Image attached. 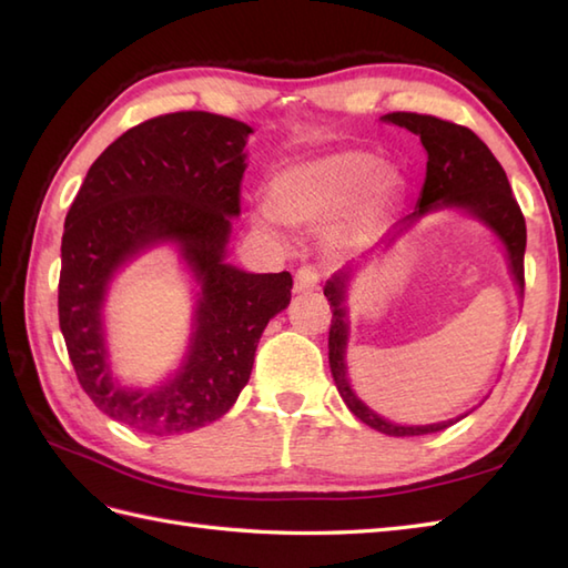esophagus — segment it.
<instances>
[{
    "instance_id": "esophagus-1",
    "label": "esophagus",
    "mask_w": 568,
    "mask_h": 568,
    "mask_svg": "<svg viewBox=\"0 0 568 568\" xmlns=\"http://www.w3.org/2000/svg\"><path fill=\"white\" fill-rule=\"evenodd\" d=\"M320 287V273L315 265H303L295 273V293H312Z\"/></svg>"
}]
</instances>
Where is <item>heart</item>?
<instances>
[{
    "label": "heart",
    "instance_id": "b5f03b06",
    "mask_svg": "<svg viewBox=\"0 0 568 568\" xmlns=\"http://www.w3.org/2000/svg\"><path fill=\"white\" fill-rule=\"evenodd\" d=\"M400 175L378 165L368 151L346 149L295 161L268 183V210L287 226H317L329 222L354 200L356 222H368L393 204Z\"/></svg>",
    "mask_w": 568,
    "mask_h": 568
}]
</instances>
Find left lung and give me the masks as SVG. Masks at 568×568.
Instances as JSON below:
<instances>
[{
    "label": "left lung",
    "instance_id": "left-lung-1",
    "mask_svg": "<svg viewBox=\"0 0 568 568\" xmlns=\"http://www.w3.org/2000/svg\"><path fill=\"white\" fill-rule=\"evenodd\" d=\"M381 122L407 129L413 131L415 136H419L422 146L427 151V175L425 185L419 190L415 212L393 224L388 229V234H385L368 253H361L358 258L342 265V268L329 277L327 285H324V297L329 300L334 315L329 327V368L342 400L361 422H364V425L381 434H388V437H419V434H432L452 427L468 413L444 422H432V425H400V422L385 419L376 409H371L361 400L352 381H348L346 368V346L348 336H352L348 291H352L356 273H361L364 263L388 251L397 239L407 234L409 229L425 220V216L437 212H464L484 224L488 232L500 241L505 258H508L513 283L517 287V295L523 297L527 229L525 216L513 197L508 175H505L503 165L496 161V155L490 153V149L474 134V131L444 122V119L437 116L413 112L385 114L381 116Z\"/></svg>",
    "mask_w": 568,
    "mask_h": 568
}]
</instances>
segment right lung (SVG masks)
I'll use <instances>...</instances> for the list:
<instances>
[{"label":"right lung","instance_id":"add662e5","mask_svg":"<svg viewBox=\"0 0 568 568\" xmlns=\"http://www.w3.org/2000/svg\"><path fill=\"white\" fill-rule=\"evenodd\" d=\"M251 134L210 112L149 119L104 149L70 204L60 332L90 400L141 434L178 437L226 415L251 378L265 324L291 305V273H246L226 261ZM161 245L191 275V336L179 368L143 389L113 373L105 297L129 262Z\"/></svg>","mask_w":568,"mask_h":568}]
</instances>
